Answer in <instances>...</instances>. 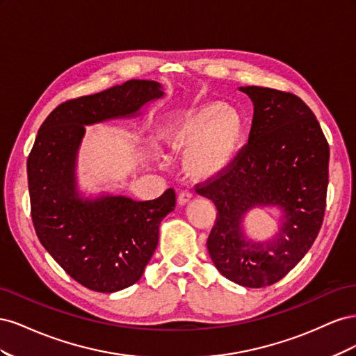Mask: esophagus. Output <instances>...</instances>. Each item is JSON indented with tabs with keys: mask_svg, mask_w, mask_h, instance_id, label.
Segmentation results:
<instances>
[{
	"mask_svg": "<svg viewBox=\"0 0 356 356\" xmlns=\"http://www.w3.org/2000/svg\"><path fill=\"white\" fill-rule=\"evenodd\" d=\"M191 197H193V195H191L190 191H181L179 195H178V203L179 204H186V203H188L191 200Z\"/></svg>",
	"mask_w": 356,
	"mask_h": 356,
	"instance_id": "34e87169",
	"label": "esophagus"
}]
</instances>
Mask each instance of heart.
<instances>
[{
	"label": "heart",
	"instance_id": "obj_1",
	"mask_svg": "<svg viewBox=\"0 0 356 356\" xmlns=\"http://www.w3.org/2000/svg\"><path fill=\"white\" fill-rule=\"evenodd\" d=\"M239 111L217 102L203 104L169 122L163 138L169 148L186 153L184 166L193 178L207 179L229 168L243 143Z\"/></svg>",
	"mask_w": 356,
	"mask_h": 356
}]
</instances>
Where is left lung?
Listing matches in <instances>:
<instances>
[{
  "label": "left lung",
  "instance_id": "left-lung-1",
  "mask_svg": "<svg viewBox=\"0 0 356 356\" xmlns=\"http://www.w3.org/2000/svg\"><path fill=\"white\" fill-rule=\"evenodd\" d=\"M254 102L248 144L220 175L196 184L217 208L208 252L218 272L246 288L272 285L297 266L324 221L330 147L315 114L297 95L258 86L241 88ZM255 206L283 209L282 230L266 244L240 227Z\"/></svg>",
  "mask_w": 356,
  "mask_h": 356
}]
</instances>
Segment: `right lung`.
<instances>
[{"mask_svg":"<svg viewBox=\"0 0 356 356\" xmlns=\"http://www.w3.org/2000/svg\"><path fill=\"white\" fill-rule=\"evenodd\" d=\"M161 96L156 81L129 80L62 102L42 122L28 156L31 218L41 245L74 281L98 293H115L139 281L157 248L159 225L177 199L174 188L145 202L81 199L74 170L84 124L135 115Z\"/></svg>","mask_w":356,"mask_h":356,"instance_id":"right-lung-1","label":"right lung"}]
</instances>
